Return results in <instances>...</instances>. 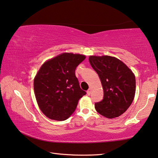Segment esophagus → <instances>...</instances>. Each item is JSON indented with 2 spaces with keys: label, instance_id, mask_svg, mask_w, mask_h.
Returning <instances> with one entry per match:
<instances>
[{
  "label": "esophagus",
  "instance_id": "esophagus-1",
  "mask_svg": "<svg viewBox=\"0 0 158 158\" xmlns=\"http://www.w3.org/2000/svg\"><path fill=\"white\" fill-rule=\"evenodd\" d=\"M91 92V89H89V90L86 91V93H87V94H88V95H90Z\"/></svg>",
  "mask_w": 158,
  "mask_h": 158
}]
</instances>
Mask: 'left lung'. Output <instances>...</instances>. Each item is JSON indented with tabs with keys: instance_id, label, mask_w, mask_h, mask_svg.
I'll list each match as a JSON object with an SVG mask.
<instances>
[{
	"instance_id": "left-lung-1",
	"label": "left lung",
	"mask_w": 158,
	"mask_h": 158,
	"mask_svg": "<svg viewBox=\"0 0 158 158\" xmlns=\"http://www.w3.org/2000/svg\"><path fill=\"white\" fill-rule=\"evenodd\" d=\"M89 60L99 77L103 89V98L95 103L96 110L107 118L120 116L135 97V74L115 56L91 55Z\"/></svg>"
}]
</instances>
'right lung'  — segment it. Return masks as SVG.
Segmentation results:
<instances>
[{
  "label": "right lung",
  "mask_w": 158,
  "mask_h": 158,
  "mask_svg": "<svg viewBox=\"0 0 158 158\" xmlns=\"http://www.w3.org/2000/svg\"><path fill=\"white\" fill-rule=\"evenodd\" d=\"M86 56L64 52L47 60L34 78V91L41 111L52 120L62 121L74 112L86 94L80 88L75 69Z\"/></svg>",
  "instance_id": "right-lung-1"
}]
</instances>
